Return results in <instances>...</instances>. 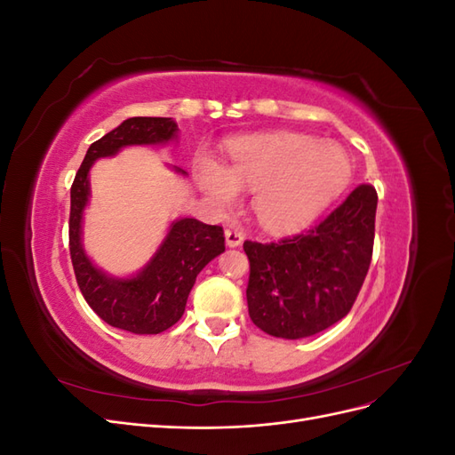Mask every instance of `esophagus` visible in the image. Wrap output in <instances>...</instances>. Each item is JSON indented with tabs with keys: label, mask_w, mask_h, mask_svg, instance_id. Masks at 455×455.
<instances>
[{
	"label": "esophagus",
	"mask_w": 455,
	"mask_h": 455,
	"mask_svg": "<svg viewBox=\"0 0 455 455\" xmlns=\"http://www.w3.org/2000/svg\"><path fill=\"white\" fill-rule=\"evenodd\" d=\"M244 241V235H243V231H239V229H226V244L228 246H239L241 243Z\"/></svg>",
	"instance_id": "1"
}]
</instances>
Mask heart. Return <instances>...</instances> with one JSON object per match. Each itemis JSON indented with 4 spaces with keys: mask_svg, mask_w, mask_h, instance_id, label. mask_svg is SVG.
Wrapping results in <instances>:
<instances>
[{
    "mask_svg": "<svg viewBox=\"0 0 455 455\" xmlns=\"http://www.w3.org/2000/svg\"><path fill=\"white\" fill-rule=\"evenodd\" d=\"M229 167L211 156L196 161L199 186L220 209L252 191V211L271 233H294L332 204L353 178L347 151L299 132L254 134L228 146Z\"/></svg>",
    "mask_w": 455,
    "mask_h": 455,
    "instance_id": "heart-1",
    "label": "heart"
}]
</instances>
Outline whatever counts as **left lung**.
I'll list each match as a JSON object with an SVG mask.
<instances>
[{"mask_svg":"<svg viewBox=\"0 0 455 455\" xmlns=\"http://www.w3.org/2000/svg\"><path fill=\"white\" fill-rule=\"evenodd\" d=\"M376 209L374 186L361 184L304 233L277 243L244 241L252 323L269 336L299 339L341 321L370 267Z\"/></svg>","mask_w":455,"mask_h":455,"instance_id":"left-lung-1","label":"left lung"}]
</instances>
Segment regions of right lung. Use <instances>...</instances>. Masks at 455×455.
Here are the masks:
<instances>
[{"instance_id": "add662e5", "label": "right lung", "mask_w": 455, "mask_h": 455, "mask_svg": "<svg viewBox=\"0 0 455 455\" xmlns=\"http://www.w3.org/2000/svg\"><path fill=\"white\" fill-rule=\"evenodd\" d=\"M171 117H131L91 144L70 189V256L77 286L91 309L109 326L132 334H159L180 321L199 271L226 251L224 229L196 218L172 222L148 266L129 279L109 277L92 266L81 244V220L91 188L89 171L100 157L125 146L167 144L176 139ZM176 172L186 174L182 169Z\"/></svg>"}]
</instances>
